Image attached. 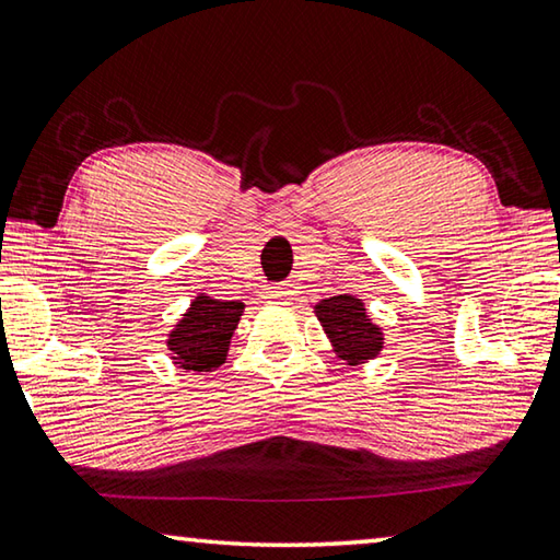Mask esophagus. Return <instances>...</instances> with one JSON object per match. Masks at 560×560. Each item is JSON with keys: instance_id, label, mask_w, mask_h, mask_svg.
Segmentation results:
<instances>
[{"instance_id": "1", "label": "esophagus", "mask_w": 560, "mask_h": 560, "mask_svg": "<svg viewBox=\"0 0 560 560\" xmlns=\"http://www.w3.org/2000/svg\"><path fill=\"white\" fill-rule=\"evenodd\" d=\"M291 296L289 289H281V287H271L267 291V299H273V301H287Z\"/></svg>"}]
</instances>
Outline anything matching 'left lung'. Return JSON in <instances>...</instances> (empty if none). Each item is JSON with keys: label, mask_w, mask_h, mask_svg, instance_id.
I'll return each instance as SVG.
<instances>
[{"label": "left lung", "mask_w": 560, "mask_h": 560, "mask_svg": "<svg viewBox=\"0 0 560 560\" xmlns=\"http://www.w3.org/2000/svg\"><path fill=\"white\" fill-rule=\"evenodd\" d=\"M315 315L323 323L330 342L342 360L358 364L377 358L382 350V330L370 320L362 301L348 296H332L315 306Z\"/></svg>", "instance_id": "1"}]
</instances>
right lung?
Segmentation results:
<instances>
[{"label": "right lung", "instance_id": "1", "mask_svg": "<svg viewBox=\"0 0 560 560\" xmlns=\"http://www.w3.org/2000/svg\"><path fill=\"white\" fill-rule=\"evenodd\" d=\"M245 303L198 296L168 335L176 364L190 372H210L228 358L230 338Z\"/></svg>", "mask_w": 560, "mask_h": 560}]
</instances>
